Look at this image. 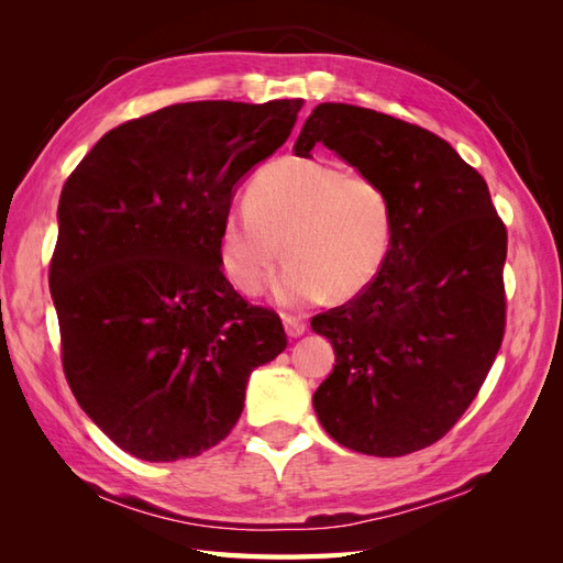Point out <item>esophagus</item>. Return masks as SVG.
Returning <instances> with one entry per match:
<instances>
[{
    "label": "esophagus",
    "mask_w": 563,
    "mask_h": 563,
    "mask_svg": "<svg viewBox=\"0 0 563 563\" xmlns=\"http://www.w3.org/2000/svg\"><path fill=\"white\" fill-rule=\"evenodd\" d=\"M284 329L288 333V338H298L305 331H308V321L296 314H284Z\"/></svg>",
    "instance_id": "1"
}]
</instances>
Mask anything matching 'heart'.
<instances>
[{
  "mask_svg": "<svg viewBox=\"0 0 563 563\" xmlns=\"http://www.w3.org/2000/svg\"><path fill=\"white\" fill-rule=\"evenodd\" d=\"M391 242V203L380 180L323 157H282L253 178L249 199L220 223L218 251L246 296L269 284L284 253L277 296L308 305L354 298L376 279Z\"/></svg>",
  "mask_w": 563,
  "mask_h": 563,
  "instance_id": "obj_1",
  "label": "heart"
}]
</instances>
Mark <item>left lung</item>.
<instances>
[{"mask_svg": "<svg viewBox=\"0 0 563 563\" xmlns=\"http://www.w3.org/2000/svg\"><path fill=\"white\" fill-rule=\"evenodd\" d=\"M323 143L380 180L391 203L387 258L364 291L312 317L335 350L312 404L356 453L432 446L460 420L505 335L507 230L486 180L437 133L389 114L321 103L294 152Z\"/></svg>", "mask_w": 563, "mask_h": 563, "instance_id": "obj_1", "label": "left lung"}]
</instances>
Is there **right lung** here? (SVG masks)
I'll return each mask as SVG.
<instances>
[{"label":"right lung","mask_w":563,"mask_h":563,"mask_svg":"<svg viewBox=\"0 0 563 563\" xmlns=\"http://www.w3.org/2000/svg\"><path fill=\"white\" fill-rule=\"evenodd\" d=\"M302 100L178 103L119 124L65 180L48 288L75 399L147 463L220 444L253 368L286 350L275 310L220 269L234 187L282 147Z\"/></svg>","instance_id":"add662e5"}]
</instances>
